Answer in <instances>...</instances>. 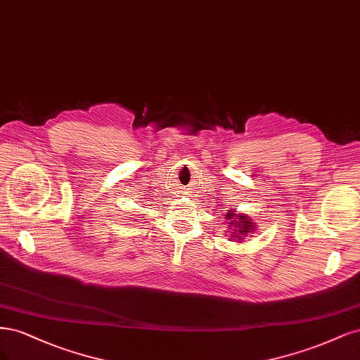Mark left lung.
Listing matches in <instances>:
<instances>
[{"instance_id": "1", "label": "left lung", "mask_w": 360, "mask_h": 360, "mask_svg": "<svg viewBox=\"0 0 360 360\" xmlns=\"http://www.w3.org/2000/svg\"><path fill=\"white\" fill-rule=\"evenodd\" d=\"M226 219H229L227 224L230 226V229H233L231 231V238L238 239V242H242L243 236L247 235H252L254 233V223L251 217L245 215V214H236V211L229 210V212L224 215Z\"/></svg>"}]
</instances>
